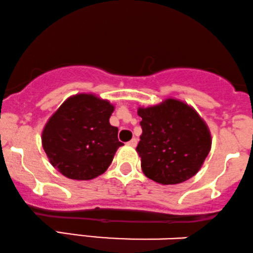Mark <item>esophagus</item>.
<instances>
[{
    "instance_id": "1",
    "label": "esophagus",
    "mask_w": 253,
    "mask_h": 253,
    "mask_svg": "<svg viewBox=\"0 0 253 253\" xmlns=\"http://www.w3.org/2000/svg\"><path fill=\"white\" fill-rule=\"evenodd\" d=\"M127 144H129L130 147H136V145H137V139H136V138H132L131 141L127 142Z\"/></svg>"
}]
</instances>
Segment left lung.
<instances>
[{
  "mask_svg": "<svg viewBox=\"0 0 253 253\" xmlns=\"http://www.w3.org/2000/svg\"><path fill=\"white\" fill-rule=\"evenodd\" d=\"M137 150L144 175L162 185H176L198 173L211 150V133L194 109L176 99L139 108Z\"/></svg>",
  "mask_w": 253,
  "mask_h": 253,
  "instance_id": "left-lung-1",
  "label": "left lung"
}]
</instances>
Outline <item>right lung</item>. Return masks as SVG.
Listing matches in <instances>:
<instances>
[{
  "instance_id": "1",
  "label": "right lung",
  "mask_w": 253,
  "mask_h": 253,
  "mask_svg": "<svg viewBox=\"0 0 253 253\" xmlns=\"http://www.w3.org/2000/svg\"><path fill=\"white\" fill-rule=\"evenodd\" d=\"M114 105L93 94H76L49 118L42 147L50 163L64 176L91 180L103 174L121 145L118 127L110 124Z\"/></svg>"
}]
</instances>
